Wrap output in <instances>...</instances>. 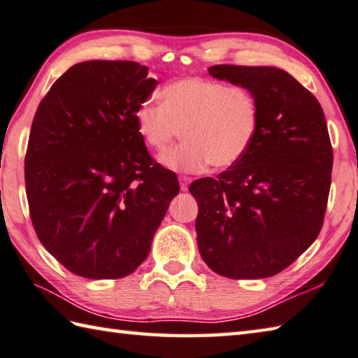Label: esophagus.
I'll use <instances>...</instances> for the list:
<instances>
[{
    "mask_svg": "<svg viewBox=\"0 0 358 358\" xmlns=\"http://www.w3.org/2000/svg\"><path fill=\"white\" fill-rule=\"evenodd\" d=\"M179 184H180V189H182V192H187L188 185H189V178H180V179H179Z\"/></svg>",
    "mask_w": 358,
    "mask_h": 358,
    "instance_id": "34e87169",
    "label": "esophagus"
}]
</instances>
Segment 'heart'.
I'll return each mask as SVG.
<instances>
[{
  "label": "heart",
  "mask_w": 358,
  "mask_h": 358,
  "mask_svg": "<svg viewBox=\"0 0 358 358\" xmlns=\"http://www.w3.org/2000/svg\"><path fill=\"white\" fill-rule=\"evenodd\" d=\"M162 103L143 101L134 113L136 129L155 151H164L182 129L185 142L160 156L173 171L227 169L249 151L258 133L259 109L243 86L207 78H184L160 91Z\"/></svg>",
  "instance_id": "obj_1"
}]
</instances>
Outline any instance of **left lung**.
Listing matches in <instances>:
<instances>
[{
    "label": "left lung",
    "instance_id": "obj_1",
    "mask_svg": "<svg viewBox=\"0 0 358 358\" xmlns=\"http://www.w3.org/2000/svg\"><path fill=\"white\" fill-rule=\"evenodd\" d=\"M208 74L247 87L257 99L259 125L239 162L188 188L199 208V253L217 275L268 278L322 230L334 159L323 108L280 68L216 64Z\"/></svg>",
    "mask_w": 358,
    "mask_h": 358
}]
</instances>
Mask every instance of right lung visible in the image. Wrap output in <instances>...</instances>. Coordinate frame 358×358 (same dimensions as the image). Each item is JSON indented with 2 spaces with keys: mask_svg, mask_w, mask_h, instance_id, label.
Masks as SVG:
<instances>
[{
  "mask_svg": "<svg viewBox=\"0 0 358 358\" xmlns=\"http://www.w3.org/2000/svg\"><path fill=\"white\" fill-rule=\"evenodd\" d=\"M157 83L136 62L77 63L35 113L24 160L34 229L83 278L133 273L179 193L136 129V109Z\"/></svg>",
  "mask_w": 358,
  "mask_h": 358,
  "instance_id": "obj_1",
  "label": "right lung"
}]
</instances>
